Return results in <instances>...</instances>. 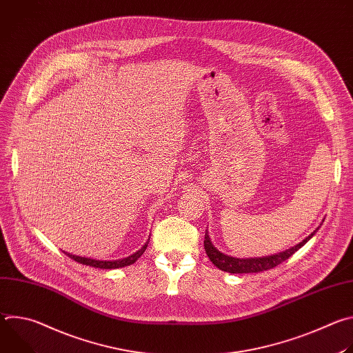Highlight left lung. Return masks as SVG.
<instances>
[{
    "label": "left lung",
    "instance_id": "obj_1",
    "mask_svg": "<svg viewBox=\"0 0 353 353\" xmlns=\"http://www.w3.org/2000/svg\"><path fill=\"white\" fill-rule=\"evenodd\" d=\"M320 228V226H319ZM319 228L309 234L305 240H301L300 243H297L296 245L281 251V253H275L271 256H264V257H248V259H237V257H232L228 254L221 253V251L212 244L208 230H205V240H204V248L207 251V256L210 257V260L212 261V264L215 267H218L221 271L225 272H230V274H251V272H261V271H267L271 270L279 264H282L283 261H286L292 254H294L296 251L303 247L319 230Z\"/></svg>",
    "mask_w": 353,
    "mask_h": 353
}]
</instances>
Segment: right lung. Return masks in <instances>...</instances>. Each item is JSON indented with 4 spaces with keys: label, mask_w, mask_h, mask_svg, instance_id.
<instances>
[{
    "label": "right lung",
    "mask_w": 353,
    "mask_h": 353,
    "mask_svg": "<svg viewBox=\"0 0 353 353\" xmlns=\"http://www.w3.org/2000/svg\"><path fill=\"white\" fill-rule=\"evenodd\" d=\"M148 243H149V239L148 241L138 250L135 251L134 254L125 257V259H120V260H94V259H88V257H81V256H75V254H71V253H67V251H64V253L75 260L77 263H81L83 265H89V267H94V268H102V270H116V268H123V267H127V265H131L134 264L143 253L145 250L148 247Z\"/></svg>",
    "instance_id": "right-lung-1"
}]
</instances>
